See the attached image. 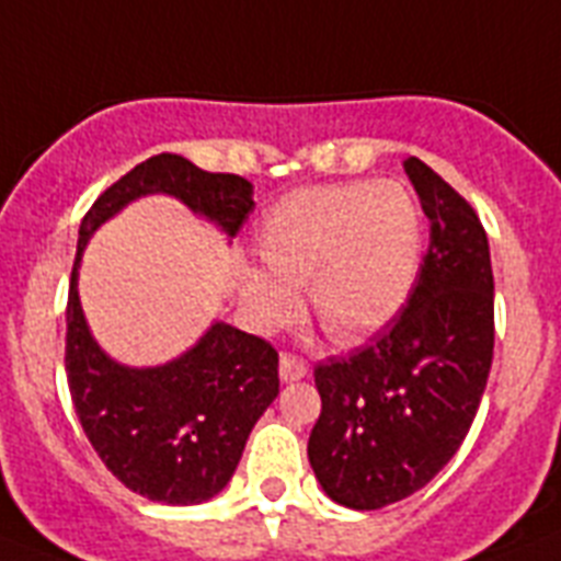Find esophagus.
Returning <instances> with one entry per match:
<instances>
[{
	"label": "esophagus",
	"mask_w": 561,
	"mask_h": 561,
	"mask_svg": "<svg viewBox=\"0 0 561 561\" xmlns=\"http://www.w3.org/2000/svg\"><path fill=\"white\" fill-rule=\"evenodd\" d=\"M307 364L300 358H295V355L284 353L280 355V360H277V375H280V381L284 383H291V381H300L304 375H307Z\"/></svg>",
	"instance_id": "obj_1"
}]
</instances>
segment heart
Masks as SVG:
<instances>
[{
    "mask_svg": "<svg viewBox=\"0 0 561 561\" xmlns=\"http://www.w3.org/2000/svg\"><path fill=\"white\" fill-rule=\"evenodd\" d=\"M424 224L413 192L396 180H350L286 194L257 226L254 249L271 272H240V304L270 330L307 309L337 344H358L401 312L421 266Z\"/></svg>",
    "mask_w": 561,
    "mask_h": 561,
    "instance_id": "obj_1",
    "label": "heart"
}]
</instances>
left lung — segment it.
Listing matches in <instances>:
<instances>
[{"label": "left lung", "instance_id": "obj_1", "mask_svg": "<svg viewBox=\"0 0 561 561\" xmlns=\"http://www.w3.org/2000/svg\"><path fill=\"white\" fill-rule=\"evenodd\" d=\"M404 171L430 220L407 307L350 358L314 367L309 465L323 493L378 511L436 479L465 442L493 364V266L473 206L419 157Z\"/></svg>", "mask_w": 561, "mask_h": 561}]
</instances>
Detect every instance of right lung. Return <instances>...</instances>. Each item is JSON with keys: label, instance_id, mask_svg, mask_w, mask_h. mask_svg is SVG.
I'll list each match as a JSON object with an SVG mask.
<instances>
[{"label": "right lung", "instance_id": "add662e5", "mask_svg": "<svg viewBox=\"0 0 561 561\" xmlns=\"http://www.w3.org/2000/svg\"><path fill=\"white\" fill-rule=\"evenodd\" d=\"M148 194H169L229 240L254 208L249 180L211 174L180 154L148 157L105 188L77 240L65 373L88 442L125 488L160 504H201L229 484L249 433L277 398V353L224 321L157 367L119 364L96 344L80 304L82 252L100 226Z\"/></svg>", "mask_w": 561, "mask_h": 561}]
</instances>
